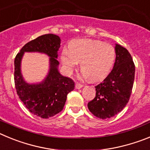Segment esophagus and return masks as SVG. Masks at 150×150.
<instances>
[{
    "label": "esophagus",
    "mask_w": 150,
    "mask_h": 150,
    "mask_svg": "<svg viewBox=\"0 0 150 150\" xmlns=\"http://www.w3.org/2000/svg\"><path fill=\"white\" fill-rule=\"evenodd\" d=\"M83 86V84H80V83H76V85H75V87H76V89H79V88H81Z\"/></svg>",
    "instance_id": "1"
}]
</instances>
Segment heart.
<instances>
[{
    "instance_id": "heart-1",
    "label": "heart",
    "mask_w": 150,
    "mask_h": 150,
    "mask_svg": "<svg viewBox=\"0 0 150 150\" xmlns=\"http://www.w3.org/2000/svg\"><path fill=\"white\" fill-rule=\"evenodd\" d=\"M116 58L114 47L110 43L92 39L71 42L70 50H64L62 62L68 73H72L80 63V69L91 82L100 81L107 76Z\"/></svg>"
}]
</instances>
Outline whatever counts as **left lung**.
<instances>
[{"mask_svg": "<svg viewBox=\"0 0 150 150\" xmlns=\"http://www.w3.org/2000/svg\"><path fill=\"white\" fill-rule=\"evenodd\" d=\"M114 67L104 81L95 86L96 95L88 103L90 112L102 120L121 112L129 100L134 80L135 65L129 52L116 45Z\"/></svg>", "mask_w": 150, "mask_h": 150, "instance_id": "8db88e82", "label": "left lung"}]
</instances>
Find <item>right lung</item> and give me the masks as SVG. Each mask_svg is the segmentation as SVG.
I'll return each instance as SVG.
<instances>
[{"mask_svg":"<svg viewBox=\"0 0 150 150\" xmlns=\"http://www.w3.org/2000/svg\"><path fill=\"white\" fill-rule=\"evenodd\" d=\"M61 40L52 34H43L26 43L14 61V82L17 95L32 114L43 119L52 117L63 110L67 95L74 89L71 78L62 76L58 71L57 60ZM25 51H39L50 57L48 76L40 84L30 85L24 82L21 74L20 64Z\"/></svg>","mask_w":150,"mask_h":150,"instance_id":"add662e5","label":"right lung"}]
</instances>
